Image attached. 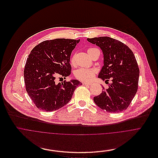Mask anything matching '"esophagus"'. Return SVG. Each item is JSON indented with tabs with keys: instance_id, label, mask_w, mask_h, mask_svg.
<instances>
[{
	"instance_id": "34e87169",
	"label": "esophagus",
	"mask_w": 158,
	"mask_h": 158,
	"mask_svg": "<svg viewBox=\"0 0 158 158\" xmlns=\"http://www.w3.org/2000/svg\"><path fill=\"white\" fill-rule=\"evenodd\" d=\"M91 83H87V82H83V85L84 86H88V85H91Z\"/></svg>"
}]
</instances>
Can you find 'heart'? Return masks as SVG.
I'll return each instance as SVG.
<instances>
[{"instance_id":"b5f03b06","label":"heart","mask_w":158,"mask_h":158,"mask_svg":"<svg viewBox=\"0 0 158 158\" xmlns=\"http://www.w3.org/2000/svg\"><path fill=\"white\" fill-rule=\"evenodd\" d=\"M93 48H89L88 49L87 52H89L90 50ZM75 61V55H73L71 57L70 62L71 64H73ZM96 70L94 69H79L75 72V77L78 80L82 81H89L93 79L96 74Z\"/></svg>"}]
</instances>
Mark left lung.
Listing matches in <instances>:
<instances>
[{
    "label": "left lung",
    "mask_w": 158,
    "mask_h": 158,
    "mask_svg": "<svg viewBox=\"0 0 158 158\" xmlns=\"http://www.w3.org/2000/svg\"><path fill=\"white\" fill-rule=\"evenodd\" d=\"M102 49L104 65L98 78L109 83L93 100L101 109L109 113L127 110L134 98L138 88L139 69L132 50L121 42L108 37L87 39Z\"/></svg>",
    "instance_id": "1"
}]
</instances>
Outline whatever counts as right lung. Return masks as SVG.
I'll return each instance as SVG.
<instances>
[{
	"label": "right lung",
	"mask_w": 158,
	"mask_h": 158,
	"mask_svg": "<svg viewBox=\"0 0 158 158\" xmlns=\"http://www.w3.org/2000/svg\"><path fill=\"white\" fill-rule=\"evenodd\" d=\"M79 40L56 39L36 45L28 55L23 71L25 89L37 108L55 111L67 104L81 83L77 80L56 84V77L71 74L70 55Z\"/></svg>",
	"instance_id": "1"
}]
</instances>
